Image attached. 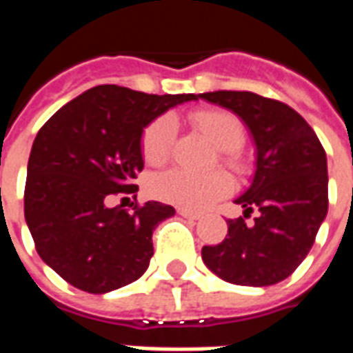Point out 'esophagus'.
Returning <instances> with one entry per match:
<instances>
[{
  "label": "esophagus",
  "mask_w": 353,
  "mask_h": 353,
  "mask_svg": "<svg viewBox=\"0 0 353 353\" xmlns=\"http://www.w3.org/2000/svg\"><path fill=\"white\" fill-rule=\"evenodd\" d=\"M177 214L181 215V217H185V219H192V221H199L200 217H202L200 214H194V212H191V210H183V208H179V210H177Z\"/></svg>",
  "instance_id": "esophagus-1"
}]
</instances>
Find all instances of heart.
I'll return each mask as SVG.
<instances>
[{"mask_svg":"<svg viewBox=\"0 0 353 353\" xmlns=\"http://www.w3.org/2000/svg\"><path fill=\"white\" fill-rule=\"evenodd\" d=\"M191 121L215 145L221 149L223 162L234 170H242V159L238 149L244 145L245 128L242 119L225 109H202L191 117ZM176 139V121L170 115L157 117L147 124L141 134V154L151 166L166 162L172 154ZM232 187L230 177L217 170L210 174H196L185 168H172L153 177L151 192L162 202H168L183 210H204L223 196Z\"/></svg>","mask_w":353,"mask_h":353,"instance_id":"obj_1","label":"heart"}]
</instances>
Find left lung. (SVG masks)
Instances as JSON below:
<instances>
[{"label":"left lung","instance_id":"1","mask_svg":"<svg viewBox=\"0 0 353 353\" xmlns=\"http://www.w3.org/2000/svg\"><path fill=\"white\" fill-rule=\"evenodd\" d=\"M200 98L234 111L257 147L253 183L236 199L244 217L229 219L221 244L204 245L202 261L236 285L285 280L308 255L329 206L327 157L316 132L283 101L248 90H217ZM258 210L252 225L245 219Z\"/></svg>","mask_w":353,"mask_h":353}]
</instances>
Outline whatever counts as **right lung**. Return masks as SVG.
Listing matches in <instances>:
<instances>
[{
  "label": "right lung",
  "mask_w": 353,
  "mask_h": 353,
  "mask_svg": "<svg viewBox=\"0 0 353 353\" xmlns=\"http://www.w3.org/2000/svg\"><path fill=\"white\" fill-rule=\"evenodd\" d=\"M194 94L100 85L68 101L37 132L28 161L24 217L35 250L73 288L108 293L145 272L153 230L176 210L161 202L108 208L136 194L147 124Z\"/></svg>",
  "instance_id": "obj_1"
}]
</instances>
